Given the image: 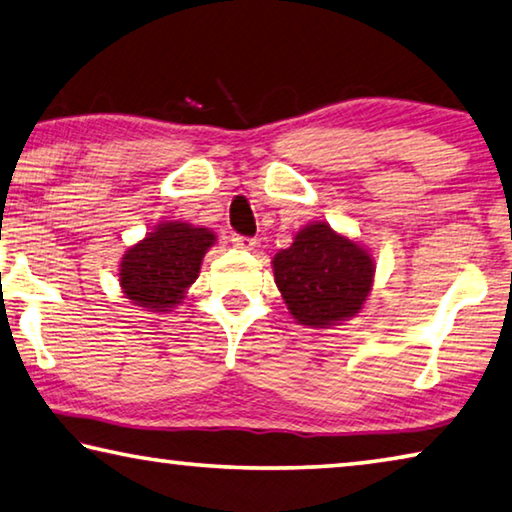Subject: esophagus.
<instances>
[{"label": "esophagus", "instance_id": "1", "mask_svg": "<svg viewBox=\"0 0 512 512\" xmlns=\"http://www.w3.org/2000/svg\"><path fill=\"white\" fill-rule=\"evenodd\" d=\"M232 243L237 248H246V250H250L257 243V239H253V237H243V234H232Z\"/></svg>", "mask_w": 512, "mask_h": 512}]
</instances>
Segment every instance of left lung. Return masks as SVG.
<instances>
[{
    "instance_id": "obj_1",
    "label": "left lung",
    "mask_w": 512,
    "mask_h": 512,
    "mask_svg": "<svg viewBox=\"0 0 512 512\" xmlns=\"http://www.w3.org/2000/svg\"><path fill=\"white\" fill-rule=\"evenodd\" d=\"M373 259L326 223L307 225L273 257L275 285L305 326H332L358 314L373 282Z\"/></svg>"
}]
</instances>
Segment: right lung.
Masks as SVG:
<instances>
[{"instance_id":"right-lung-1","label":"right lung","mask_w":512,"mask_h":512,"mask_svg":"<svg viewBox=\"0 0 512 512\" xmlns=\"http://www.w3.org/2000/svg\"><path fill=\"white\" fill-rule=\"evenodd\" d=\"M212 243L214 234L205 227L161 223L123 257L120 285L127 298L157 312L177 305L184 289L196 282L202 255Z\"/></svg>"}]
</instances>
